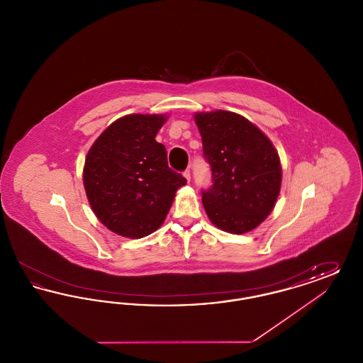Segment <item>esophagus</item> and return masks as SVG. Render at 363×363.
Returning a JSON list of instances; mask_svg holds the SVG:
<instances>
[{
  "label": "esophagus",
  "mask_w": 363,
  "mask_h": 363,
  "mask_svg": "<svg viewBox=\"0 0 363 363\" xmlns=\"http://www.w3.org/2000/svg\"><path fill=\"white\" fill-rule=\"evenodd\" d=\"M184 177H185V178H186V181H188V182H190V178H191V174H190L189 169H188V170H185V172H184Z\"/></svg>",
  "instance_id": "obj_1"
}]
</instances>
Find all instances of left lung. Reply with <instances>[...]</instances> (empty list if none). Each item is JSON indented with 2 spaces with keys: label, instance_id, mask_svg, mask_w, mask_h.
<instances>
[{
  "label": "left lung",
  "instance_id": "obj_1",
  "mask_svg": "<svg viewBox=\"0 0 363 363\" xmlns=\"http://www.w3.org/2000/svg\"><path fill=\"white\" fill-rule=\"evenodd\" d=\"M194 121L211 166L212 185L201 190L211 222L231 234L247 233L275 207L281 166L274 144L240 114L197 113Z\"/></svg>",
  "mask_w": 363,
  "mask_h": 363
}]
</instances>
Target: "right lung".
<instances>
[{"instance_id":"right-lung-1","label":"right lung","mask_w":363,"mask_h":363,"mask_svg":"<svg viewBox=\"0 0 363 363\" xmlns=\"http://www.w3.org/2000/svg\"><path fill=\"white\" fill-rule=\"evenodd\" d=\"M166 116L130 114L113 122L88 151L83 173L89 206L113 233L143 238L164 222L186 179L169 167L156 133Z\"/></svg>"}]
</instances>
